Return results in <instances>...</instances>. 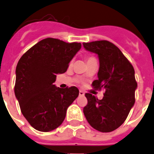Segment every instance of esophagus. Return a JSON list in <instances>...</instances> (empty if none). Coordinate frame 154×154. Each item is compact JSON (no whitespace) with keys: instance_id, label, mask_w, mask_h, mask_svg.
Segmentation results:
<instances>
[{"instance_id":"1","label":"esophagus","mask_w":154,"mask_h":154,"mask_svg":"<svg viewBox=\"0 0 154 154\" xmlns=\"http://www.w3.org/2000/svg\"><path fill=\"white\" fill-rule=\"evenodd\" d=\"M79 94L80 95V96H84V94H85V93H84L83 91L81 90H80V91H79Z\"/></svg>"}]
</instances>
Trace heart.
<instances>
[{
  "instance_id": "b5f03b06",
  "label": "heart",
  "mask_w": 154,
  "mask_h": 154,
  "mask_svg": "<svg viewBox=\"0 0 154 154\" xmlns=\"http://www.w3.org/2000/svg\"><path fill=\"white\" fill-rule=\"evenodd\" d=\"M94 60H96L95 57H92V56H87L86 57V62H87V63H88L91 62V61H94Z\"/></svg>"
}]
</instances>
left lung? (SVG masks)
<instances>
[{"mask_svg": "<svg viewBox=\"0 0 154 154\" xmlns=\"http://www.w3.org/2000/svg\"><path fill=\"white\" fill-rule=\"evenodd\" d=\"M82 45L86 50L96 53L100 60L98 79L92 82V87L106 91L102 100L85 94L88 104L83 108L84 115L97 131H113L125 121L135 103L137 82L134 67L119 48L108 40Z\"/></svg>", "mask_w": 154, "mask_h": 154, "instance_id": "8db88e82", "label": "left lung"}]
</instances>
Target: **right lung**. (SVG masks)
<instances>
[{
  "label": "right lung",
  "mask_w": 154,
  "mask_h": 154,
  "mask_svg": "<svg viewBox=\"0 0 154 154\" xmlns=\"http://www.w3.org/2000/svg\"><path fill=\"white\" fill-rule=\"evenodd\" d=\"M81 43L48 38L23 54L16 67L14 94L20 111L32 127L48 132L59 127L68 107L78 97L72 86L62 89L54 85L57 74L67 71Z\"/></svg>",
  "instance_id": "right-lung-1"
}]
</instances>
